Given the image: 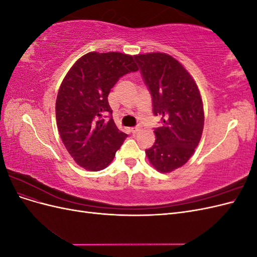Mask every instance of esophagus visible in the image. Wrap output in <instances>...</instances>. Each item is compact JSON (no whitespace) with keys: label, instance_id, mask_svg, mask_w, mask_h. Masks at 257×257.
Returning a JSON list of instances; mask_svg holds the SVG:
<instances>
[{"label":"esophagus","instance_id":"esophagus-1","mask_svg":"<svg viewBox=\"0 0 257 257\" xmlns=\"http://www.w3.org/2000/svg\"><path fill=\"white\" fill-rule=\"evenodd\" d=\"M139 131H141V128H138V127H132V128H131V132H132V133H133V134H137Z\"/></svg>","mask_w":257,"mask_h":257}]
</instances>
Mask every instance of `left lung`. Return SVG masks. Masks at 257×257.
<instances>
[{"label":"left lung","instance_id":"1","mask_svg":"<svg viewBox=\"0 0 257 257\" xmlns=\"http://www.w3.org/2000/svg\"><path fill=\"white\" fill-rule=\"evenodd\" d=\"M152 95L153 113L162 126L154 130V145L146 150L150 164L162 174L188 162L203 135L205 113L195 80L174 57L164 52L135 56Z\"/></svg>","mask_w":257,"mask_h":257}]
</instances>
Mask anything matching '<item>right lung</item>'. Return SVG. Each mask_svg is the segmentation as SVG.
<instances>
[{"instance_id":"1","label":"right lung","mask_w":257,"mask_h":257,"mask_svg":"<svg viewBox=\"0 0 257 257\" xmlns=\"http://www.w3.org/2000/svg\"><path fill=\"white\" fill-rule=\"evenodd\" d=\"M134 57L92 51L77 60L62 81L56 102L59 134L77 165L98 172L114 159L126 134L115 126L108 94L120 77L138 71Z\"/></svg>"}]
</instances>
